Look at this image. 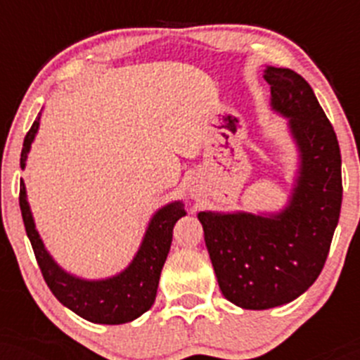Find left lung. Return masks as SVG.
Instances as JSON below:
<instances>
[{
	"instance_id": "left-lung-1",
	"label": "left lung",
	"mask_w": 360,
	"mask_h": 360,
	"mask_svg": "<svg viewBox=\"0 0 360 360\" xmlns=\"http://www.w3.org/2000/svg\"><path fill=\"white\" fill-rule=\"evenodd\" d=\"M271 106L289 116L301 151L291 203L277 216L200 212L221 292L245 310L296 300L317 281L340 219L343 184L335 129L314 90L292 69L266 68Z\"/></svg>"
}]
</instances>
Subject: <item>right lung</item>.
Here are the masks:
<instances>
[{"label":"right lung","instance_id":"right-lung-1","mask_svg":"<svg viewBox=\"0 0 360 360\" xmlns=\"http://www.w3.org/2000/svg\"><path fill=\"white\" fill-rule=\"evenodd\" d=\"M38 127L39 115L36 116L34 123L25 134L22 153H20L22 169L32 139L38 132ZM19 203L25 233L31 240L43 278L53 296L64 307L96 324H125L150 310L157 297L160 274H162L163 263H165L170 244H172L174 224L186 214L183 203L174 202L160 209L151 219L143 245L130 266L116 277L97 282H86L68 275L49 256L34 228V221H32L31 210L25 200V186L22 181H20Z\"/></svg>","mask_w":360,"mask_h":360}]
</instances>
